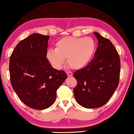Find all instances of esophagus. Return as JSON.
Wrapping results in <instances>:
<instances>
[{
  "mask_svg": "<svg viewBox=\"0 0 134 134\" xmlns=\"http://www.w3.org/2000/svg\"><path fill=\"white\" fill-rule=\"evenodd\" d=\"M66 73H67V76H69V77H71V76H73V73H71V72H70V71H67Z\"/></svg>",
  "mask_w": 134,
  "mask_h": 134,
  "instance_id": "34e87169",
  "label": "esophagus"
}]
</instances>
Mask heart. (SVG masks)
Segmentation results:
<instances>
[{
  "mask_svg": "<svg viewBox=\"0 0 134 134\" xmlns=\"http://www.w3.org/2000/svg\"><path fill=\"white\" fill-rule=\"evenodd\" d=\"M96 50V43L92 37L67 36L58 40L55 49L47 52L46 57L54 69H61L67 59L71 69L80 70L92 59Z\"/></svg>",
  "mask_w": 134,
  "mask_h": 134,
  "instance_id": "1",
  "label": "heart"
}]
</instances>
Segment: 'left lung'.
I'll list each match as a JSON object with an SVG mask.
<instances>
[{"label":"left lung","mask_w":134,"mask_h":134,"mask_svg":"<svg viewBox=\"0 0 134 134\" xmlns=\"http://www.w3.org/2000/svg\"><path fill=\"white\" fill-rule=\"evenodd\" d=\"M98 46L93 59L73 76L78 84L73 90L79 104L88 109L103 106L109 100L119 84L120 60L112 43L97 32Z\"/></svg>","instance_id":"1"}]
</instances>
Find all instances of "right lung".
<instances>
[{
    "instance_id": "1",
    "label": "right lung",
    "mask_w": 134,
    "mask_h": 134,
    "mask_svg": "<svg viewBox=\"0 0 134 134\" xmlns=\"http://www.w3.org/2000/svg\"><path fill=\"white\" fill-rule=\"evenodd\" d=\"M50 36L33 33L19 42L10 58L11 86L20 100L43 110L56 100V90L67 75L52 67L46 58Z\"/></svg>"
}]
</instances>
